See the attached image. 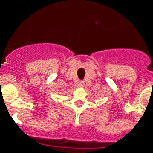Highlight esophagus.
I'll return each instance as SVG.
<instances>
[{
    "mask_svg": "<svg viewBox=\"0 0 153 153\" xmlns=\"http://www.w3.org/2000/svg\"><path fill=\"white\" fill-rule=\"evenodd\" d=\"M79 87H83V86H84V83H83V81H80V82H79Z\"/></svg>",
    "mask_w": 153,
    "mask_h": 153,
    "instance_id": "esophagus-1",
    "label": "esophagus"
}]
</instances>
